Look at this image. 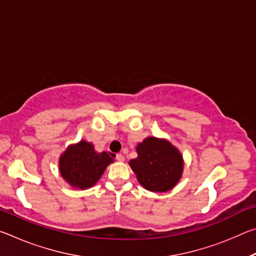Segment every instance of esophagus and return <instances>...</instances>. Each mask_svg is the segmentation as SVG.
<instances>
[{"instance_id":"34e87169","label":"esophagus","mask_w":256,"mask_h":256,"mask_svg":"<svg viewBox=\"0 0 256 256\" xmlns=\"http://www.w3.org/2000/svg\"><path fill=\"white\" fill-rule=\"evenodd\" d=\"M116 160L118 162H124V156L122 154H116Z\"/></svg>"}]
</instances>
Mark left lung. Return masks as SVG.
I'll return each instance as SVG.
<instances>
[{"mask_svg": "<svg viewBox=\"0 0 256 256\" xmlns=\"http://www.w3.org/2000/svg\"><path fill=\"white\" fill-rule=\"evenodd\" d=\"M138 158L130 160L136 178L151 192H167L178 183L184 162L180 150L170 141L146 138L136 146Z\"/></svg>", "mask_w": 256, "mask_h": 256, "instance_id": "left-lung-1", "label": "left lung"}]
</instances>
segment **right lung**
Masks as SVG:
<instances>
[{
  "label": "right lung",
  "mask_w": 256,
  "mask_h": 256,
  "mask_svg": "<svg viewBox=\"0 0 256 256\" xmlns=\"http://www.w3.org/2000/svg\"><path fill=\"white\" fill-rule=\"evenodd\" d=\"M114 162L107 152H96L94 144L84 140L68 146L58 160L60 172L72 188L86 190L100 178L106 167Z\"/></svg>",
  "instance_id": "right-lung-1"
}]
</instances>
